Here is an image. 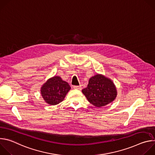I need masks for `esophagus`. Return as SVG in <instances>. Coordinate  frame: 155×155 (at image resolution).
I'll return each instance as SVG.
<instances>
[{
	"instance_id": "obj_1",
	"label": "esophagus",
	"mask_w": 155,
	"mask_h": 155,
	"mask_svg": "<svg viewBox=\"0 0 155 155\" xmlns=\"http://www.w3.org/2000/svg\"><path fill=\"white\" fill-rule=\"evenodd\" d=\"M73 87L74 88V89H77V90H80L81 89V85H80V86H74Z\"/></svg>"
}]
</instances>
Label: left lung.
<instances>
[{
    "mask_svg": "<svg viewBox=\"0 0 155 155\" xmlns=\"http://www.w3.org/2000/svg\"><path fill=\"white\" fill-rule=\"evenodd\" d=\"M82 93L91 104L101 107L113 102L117 95L113 81L103 75L97 74L89 80L87 86Z\"/></svg>",
    "mask_w": 155,
    "mask_h": 155,
    "instance_id": "left-lung-1",
    "label": "left lung"
}]
</instances>
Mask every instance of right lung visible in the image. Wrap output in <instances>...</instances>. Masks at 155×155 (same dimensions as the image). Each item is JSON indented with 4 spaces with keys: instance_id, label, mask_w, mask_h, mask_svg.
Instances as JSON below:
<instances>
[{
    "instance_id": "obj_1",
    "label": "right lung",
    "mask_w": 155,
    "mask_h": 155,
    "mask_svg": "<svg viewBox=\"0 0 155 155\" xmlns=\"http://www.w3.org/2000/svg\"><path fill=\"white\" fill-rule=\"evenodd\" d=\"M71 90L69 83L59 76L48 79L41 87V94L47 104L54 105L61 102Z\"/></svg>"
}]
</instances>
